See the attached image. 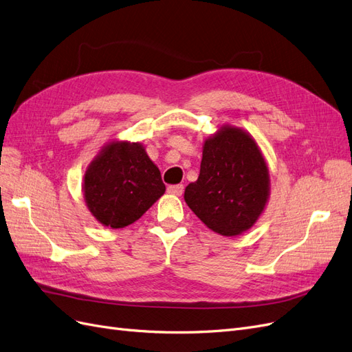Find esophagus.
I'll use <instances>...</instances> for the list:
<instances>
[{"mask_svg": "<svg viewBox=\"0 0 352 352\" xmlns=\"http://www.w3.org/2000/svg\"><path fill=\"white\" fill-rule=\"evenodd\" d=\"M166 191L169 192V195H174V196H181V195H183V191H184V187L181 186V184L169 186V187L166 188Z\"/></svg>", "mask_w": 352, "mask_h": 352, "instance_id": "34e87169", "label": "esophagus"}]
</instances>
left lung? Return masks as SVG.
I'll return each instance as SVG.
<instances>
[{"mask_svg":"<svg viewBox=\"0 0 352 352\" xmlns=\"http://www.w3.org/2000/svg\"><path fill=\"white\" fill-rule=\"evenodd\" d=\"M269 196V168L250 133L225 124L205 140L199 178L186 187L184 200L209 230L225 236L245 232Z\"/></svg>","mask_w":352,"mask_h":352,"instance_id":"left-lung-1","label":"left lung"}]
</instances>
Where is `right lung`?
<instances>
[{
	"label": "right lung",
	"mask_w": 352,
	"mask_h": 352,
	"mask_svg": "<svg viewBox=\"0 0 352 352\" xmlns=\"http://www.w3.org/2000/svg\"><path fill=\"white\" fill-rule=\"evenodd\" d=\"M164 192L160 168L139 142L112 140L102 146L83 177L89 212L114 230L142 218Z\"/></svg>",
	"instance_id": "obj_1"
}]
</instances>
